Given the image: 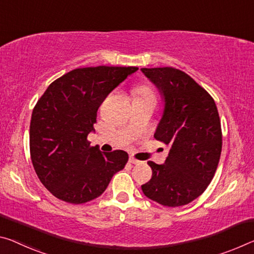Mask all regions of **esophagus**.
Listing matches in <instances>:
<instances>
[{
  "label": "esophagus",
  "mask_w": 254,
  "mask_h": 254,
  "mask_svg": "<svg viewBox=\"0 0 254 254\" xmlns=\"http://www.w3.org/2000/svg\"><path fill=\"white\" fill-rule=\"evenodd\" d=\"M128 162H130L131 164H133V165L141 164V162H139V160H136L135 158H133V157H130V158H128Z\"/></svg>",
  "instance_id": "esophagus-1"
}]
</instances>
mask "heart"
<instances>
[{"instance_id": "obj_1", "label": "heart", "mask_w": 254, "mask_h": 254, "mask_svg": "<svg viewBox=\"0 0 254 254\" xmlns=\"http://www.w3.org/2000/svg\"><path fill=\"white\" fill-rule=\"evenodd\" d=\"M134 96L135 99H155V94L154 90L151 89L149 86H146V84H141V86H138L134 88Z\"/></svg>"}]
</instances>
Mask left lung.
<instances>
[{"label":"left lung","mask_w":254,"mask_h":254,"mask_svg":"<svg viewBox=\"0 0 254 254\" xmlns=\"http://www.w3.org/2000/svg\"><path fill=\"white\" fill-rule=\"evenodd\" d=\"M164 100L154 136L171 149L162 165L152 170L143 194L166 207L190 203L206 190L218 166L221 127L215 100L190 75L174 67L141 69Z\"/></svg>","instance_id":"8db88e82"}]
</instances>
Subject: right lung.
I'll list each match as a JSON object with an SVG mask.
<instances>
[{
    "label": "right lung",
    "mask_w": 254,
    "mask_h": 254,
    "mask_svg": "<svg viewBox=\"0 0 254 254\" xmlns=\"http://www.w3.org/2000/svg\"><path fill=\"white\" fill-rule=\"evenodd\" d=\"M136 66L81 67L52 82L31 114L30 156L40 182L56 198L80 204L102 194L128 155L90 147L97 111Z\"/></svg>",
    "instance_id": "add662e5"
}]
</instances>
